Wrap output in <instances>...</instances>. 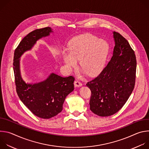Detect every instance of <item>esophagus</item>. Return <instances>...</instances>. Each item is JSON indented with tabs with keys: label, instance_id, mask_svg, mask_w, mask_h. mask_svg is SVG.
Instances as JSON below:
<instances>
[{
	"label": "esophagus",
	"instance_id": "34e87169",
	"mask_svg": "<svg viewBox=\"0 0 149 149\" xmlns=\"http://www.w3.org/2000/svg\"><path fill=\"white\" fill-rule=\"evenodd\" d=\"M74 86L76 87H81L82 86V84L79 81H75V82H74Z\"/></svg>",
	"mask_w": 149,
	"mask_h": 149
}]
</instances>
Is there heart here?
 Returning a JSON list of instances; mask_svg holds the SVG:
<instances>
[{"label": "heart", "mask_w": 149, "mask_h": 149, "mask_svg": "<svg viewBox=\"0 0 149 149\" xmlns=\"http://www.w3.org/2000/svg\"><path fill=\"white\" fill-rule=\"evenodd\" d=\"M109 51L108 44L91 35L77 36L70 42L69 49L62 52L63 62L68 71L75 68L79 60L81 73L94 76L102 70Z\"/></svg>", "instance_id": "1"}]
</instances>
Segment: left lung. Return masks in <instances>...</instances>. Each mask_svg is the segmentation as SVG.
Masks as SVG:
<instances>
[{"label": "left lung", "instance_id": "left-lung-1", "mask_svg": "<svg viewBox=\"0 0 149 149\" xmlns=\"http://www.w3.org/2000/svg\"><path fill=\"white\" fill-rule=\"evenodd\" d=\"M115 46L108 65L86 86L91 91L90 110L101 117L118 112L128 100L135 84L136 58L129 42L113 32Z\"/></svg>", "mask_w": 149, "mask_h": 149}]
</instances>
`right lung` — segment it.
<instances>
[{"mask_svg": "<svg viewBox=\"0 0 149 149\" xmlns=\"http://www.w3.org/2000/svg\"><path fill=\"white\" fill-rule=\"evenodd\" d=\"M54 33L53 29L47 27L35 30L27 35L15 51L13 71L17 94L24 104L38 117L48 119L62 110L67 96L74 90V78L62 77L52 72L44 81L26 83L20 71V58L31 51L38 40Z\"/></svg>", "mask_w": 149, "mask_h": 149, "instance_id": "obj_1", "label": "right lung"}]
</instances>
